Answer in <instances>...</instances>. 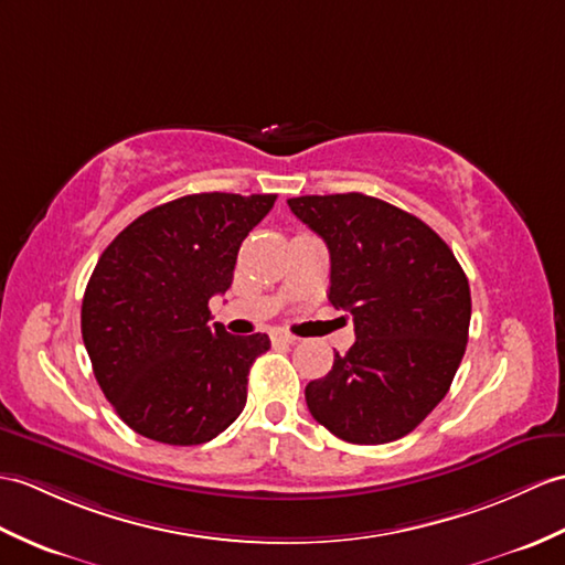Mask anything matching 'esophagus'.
Wrapping results in <instances>:
<instances>
[{
	"instance_id": "34e87169",
	"label": "esophagus",
	"mask_w": 565,
	"mask_h": 565,
	"mask_svg": "<svg viewBox=\"0 0 565 565\" xmlns=\"http://www.w3.org/2000/svg\"><path fill=\"white\" fill-rule=\"evenodd\" d=\"M269 337H271L274 344H294L296 342V337L284 332V330H274Z\"/></svg>"
}]
</instances>
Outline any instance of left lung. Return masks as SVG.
I'll return each mask as SVG.
<instances>
[{
  "instance_id": "obj_1",
  "label": "left lung",
  "mask_w": 565,
  "mask_h": 565,
  "mask_svg": "<svg viewBox=\"0 0 565 565\" xmlns=\"http://www.w3.org/2000/svg\"><path fill=\"white\" fill-rule=\"evenodd\" d=\"M288 206L327 243V296L356 330L332 371L308 383V409L347 443L397 440L448 395L465 356L471 296L460 262L422 218L369 194H306Z\"/></svg>"
}]
</instances>
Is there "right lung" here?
Here are the masks:
<instances>
[{
	"instance_id": "right-lung-1",
	"label": "right lung",
	"mask_w": 565,
	"mask_h": 565,
	"mask_svg": "<svg viewBox=\"0 0 565 565\" xmlns=\"http://www.w3.org/2000/svg\"><path fill=\"white\" fill-rule=\"evenodd\" d=\"M277 194L202 192L141 214L105 247L82 337L113 409L139 436L200 445L241 416L267 334L235 337L209 300L233 284L243 241Z\"/></svg>"
}]
</instances>
